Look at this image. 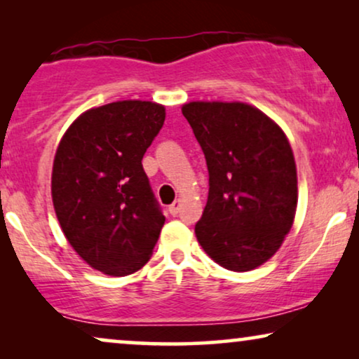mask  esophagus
<instances>
[{
	"label": "esophagus",
	"mask_w": 359,
	"mask_h": 359,
	"mask_svg": "<svg viewBox=\"0 0 359 359\" xmlns=\"http://www.w3.org/2000/svg\"><path fill=\"white\" fill-rule=\"evenodd\" d=\"M180 205H181V201H180V199H176L175 203L171 204L170 208H168L170 214H171V215H176V214H178V212H180Z\"/></svg>",
	"instance_id": "esophagus-1"
}]
</instances>
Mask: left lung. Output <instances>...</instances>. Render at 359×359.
<instances>
[{"label": "left lung", "instance_id": "8db88e82", "mask_svg": "<svg viewBox=\"0 0 359 359\" xmlns=\"http://www.w3.org/2000/svg\"><path fill=\"white\" fill-rule=\"evenodd\" d=\"M209 171V196L194 232L204 252L230 271H250L273 257L292 227L297 173L284 132L243 102H189Z\"/></svg>", "mask_w": 359, "mask_h": 359}]
</instances>
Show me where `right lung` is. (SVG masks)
<instances>
[{
  "label": "right lung",
  "mask_w": 359,
  "mask_h": 359,
  "mask_svg": "<svg viewBox=\"0 0 359 359\" xmlns=\"http://www.w3.org/2000/svg\"><path fill=\"white\" fill-rule=\"evenodd\" d=\"M165 107L117 101L86 111L58 145L52 199L73 250L97 271L127 276L150 259L165 224L142 158Z\"/></svg>",
  "instance_id": "obj_1"
}]
</instances>
